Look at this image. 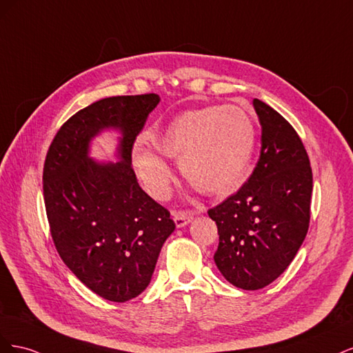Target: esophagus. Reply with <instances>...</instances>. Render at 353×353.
Masks as SVG:
<instances>
[{
  "label": "esophagus",
  "mask_w": 353,
  "mask_h": 353,
  "mask_svg": "<svg viewBox=\"0 0 353 353\" xmlns=\"http://www.w3.org/2000/svg\"><path fill=\"white\" fill-rule=\"evenodd\" d=\"M172 218L175 221V225L178 228H183V227L188 225L191 221H193L194 213L193 212H185V210H175V212H172Z\"/></svg>",
  "instance_id": "esophagus-1"
}]
</instances>
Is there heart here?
<instances>
[{
  "label": "heart",
  "instance_id": "obj_1",
  "mask_svg": "<svg viewBox=\"0 0 353 353\" xmlns=\"http://www.w3.org/2000/svg\"><path fill=\"white\" fill-rule=\"evenodd\" d=\"M160 154L179 159L181 172L205 194L227 193L248 169L256 145V125L237 104L206 105L172 117L150 134ZM134 165L148 193L156 199L169 194L174 179L166 160L138 145Z\"/></svg>",
  "mask_w": 353,
  "mask_h": 353
}]
</instances>
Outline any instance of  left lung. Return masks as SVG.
<instances>
[{
	"label": "left lung",
	"instance_id": "left-lung-1",
	"mask_svg": "<svg viewBox=\"0 0 353 353\" xmlns=\"http://www.w3.org/2000/svg\"><path fill=\"white\" fill-rule=\"evenodd\" d=\"M262 128L261 156L236 194L210 209L219 272L243 290H259L287 270L306 237L312 169L301 138L284 117L254 99Z\"/></svg>",
	"mask_w": 353,
	"mask_h": 353
}]
</instances>
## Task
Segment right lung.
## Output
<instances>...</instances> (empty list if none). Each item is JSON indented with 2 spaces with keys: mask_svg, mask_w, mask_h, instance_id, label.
I'll use <instances>...</instances> for the list:
<instances>
[{
  "mask_svg": "<svg viewBox=\"0 0 353 353\" xmlns=\"http://www.w3.org/2000/svg\"><path fill=\"white\" fill-rule=\"evenodd\" d=\"M160 97H108L63 125L47 153L44 201L51 237L68 268L95 294L126 302L152 281L175 223L138 185L132 145ZM105 130L120 134L117 163H99L90 143Z\"/></svg>",
  "mask_w": 353,
  "mask_h": 353,
  "instance_id": "1",
  "label": "right lung"
}]
</instances>
